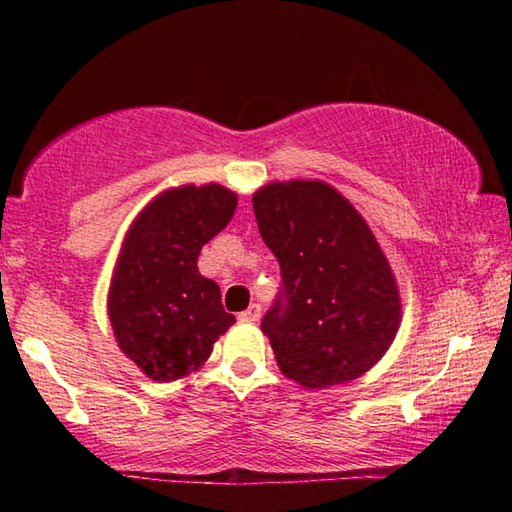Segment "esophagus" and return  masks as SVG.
<instances>
[{
  "mask_svg": "<svg viewBox=\"0 0 512 512\" xmlns=\"http://www.w3.org/2000/svg\"><path fill=\"white\" fill-rule=\"evenodd\" d=\"M240 319L242 321H258L261 319V305L258 303H251L247 310H244L242 314H240Z\"/></svg>",
  "mask_w": 512,
  "mask_h": 512,
  "instance_id": "1",
  "label": "esophagus"
}]
</instances>
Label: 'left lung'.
I'll use <instances>...</instances> for the list:
<instances>
[{
	"mask_svg": "<svg viewBox=\"0 0 512 512\" xmlns=\"http://www.w3.org/2000/svg\"><path fill=\"white\" fill-rule=\"evenodd\" d=\"M251 202L282 270V291L261 321L279 370L305 389L368 373L401 321L394 272L368 223L319 179L272 181Z\"/></svg>",
	"mask_w": 512,
	"mask_h": 512,
	"instance_id": "obj_1",
	"label": "left lung"
}]
</instances>
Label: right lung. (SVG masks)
<instances>
[{
	"mask_svg": "<svg viewBox=\"0 0 512 512\" xmlns=\"http://www.w3.org/2000/svg\"><path fill=\"white\" fill-rule=\"evenodd\" d=\"M226 186H179L146 205L125 235L109 286V321L121 352L146 377L191 375L233 326L221 289L198 270L200 249L233 219Z\"/></svg>",
	"mask_w": 512,
	"mask_h": 512,
	"instance_id": "add662e5",
	"label": "right lung"
}]
</instances>
